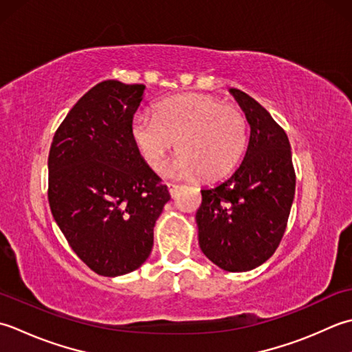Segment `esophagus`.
<instances>
[{
	"mask_svg": "<svg viewBox=\"0 0 352 352\" xmlns=\"http://www.w3.org/2000/svg\"><path fill=\"white\" fill-rule=\"evenodd\" d=\"M168 185V191H170V195L171 196H175L176 192H177V188H179V185H176V184H167Z\"/></svg>",
	"mask_w": 352,
	"mask_h": 352,
	"instance_id": "34e87169",
	"label": "esophagus"
}]
</instances>
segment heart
<instances>
[{"label":"heart","instance_id":"heart-1","mask_svg":"<svg viewBox=\"0 0 352 352\" xmlns=\"http://www.w3.org/2000/svg\"><path fill=\"white\" fill-rule=\"evenodd\" d=\"M132 136L150 168H160L177 141V156L170 173L212 179L240 161L248 146V118L234 104L205 94H185L164 100L155 116L141 113Z\"/></svg>","mask_w":352,"mask_h":352}]
</instances>
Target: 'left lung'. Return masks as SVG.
Masks as SVG:
<instances>
[{
	"label": "left lung",
	"instance_id": "left-lung-1",
	"mask_svg": "<svg viewBox=\"0 0 352 352\" xmlns=\"http://www.w3.org/2000/svg\"><path fill=\"white\" fill-rule=\"evenodd\" d=\"M229 91L250 124L248 152L231 177L200 190L196 221L202 252L220 269L246 272L267 261L281 243L296 175L284 129L246 92Z\"/></svg>",
	"mask_w": 352,
	"mask_h": 352
}]
</instances>
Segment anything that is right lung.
Instances as JSON below:
<instances>
[{
    "mask_svg": "<svg viewBox=\"0 0 352 352\" xmlns=\"http://www.w3.org/2000/svg\"><path fill=\"white\" fill-rule=\"evenodd\" d=\"M144 85L104 80L57 127L48 155V202L68 245L91 270L120 276L144 263L167 185L132 136Z\"/></svg>",
    "mask_w": 352,
    "mask_h": 352,
    "instance_id": "right-lung-1",
    "label": "right lung"
}]
</instances>
